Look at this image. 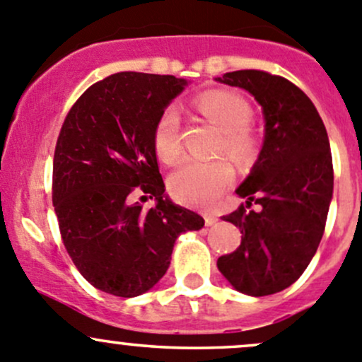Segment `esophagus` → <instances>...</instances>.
<instances>
[{"mask_svg": "<svg viewBox=\"0 0 362 362\" xmlns=\"http://www.w3.org/2000/svg\"><path fill=\"white\" fill-rule=\"evenodd\" d=\"M216 223H218V218H216V216H212V214H207V216H206V225H207V226L216 225Z\"/></svg>", "mask_w": 362, "mask_h": 362, "instance_id": "1", "label": "esophagus"}]
</instances>
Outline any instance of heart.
Returning a JSON list of instances; mask_svg holds the SVG:
<instances>
[{
  "label": "heart",
  "mask_w": 362,
  "mask_h": 362,
  "mask_svg": "<svg viewBox=\"0 0 362 362\" xmlns=\"http://www.w3.org/2000/svg\"><path fill=\"white\" fill-rule=\"evenodd\" d=\"M195 106L223 132L218 151H225L238 165H249L258 155V139L249 129L252 110L240 95L228 90H209L195 99ZM153 150L162 162L173 163L182 153L180 110L169 104L153 129ZM233 167L226 158L211 162L186 160L169 177V189L177 202L211 207L232 185Z\"/></svg>",
  "instance_id": "heart-1"
}]
</instances>
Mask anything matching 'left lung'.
Here are the masks:
<instances>
[{"instance_id": "1", "label": "left lung", "mask_w": 362, "mask_h": 362, "mask_svg": "<svg viewBox=\"0 0 362 362\" xmlns=\"http://www.w3.org/2000/svg\"><path fill=\"white\" fill-rule=\"evenodd\" d=\"M216 80L255 95L264 117L262 153L237 188L247 202L223 216L242 242L218 268L237 291L267 296L296 282L317 251L333 197L329 139L312 100L286 78L242 69Z\"/></svg>"}]
</instances>
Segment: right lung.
<instances>
[{
	"label": "right lung",
	"instance_id": "1",
	"mask_svg": "<svg viewBox=\"0 0 362 362\" xmlns=\"http://www.w3.org/2000/svg\"><path fill=\"white\" fill-rule=\"evenodd\" d=\"M185 85L173 74H111L78 98L59 132L52 202L62 242L85 281L113 296L153 288L176 238L204 226L163 195L153 150L156 120ZM137 191L156 206L130 204Z\"/></svg>",
	"mask_w": 362,
	"mask_h": 362
}]
</instances>
